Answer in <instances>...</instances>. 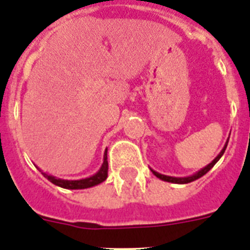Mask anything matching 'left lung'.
Instances as JSON below:
<instances>
[{"label": "left lung", "mask_w": 250, "mask_h": 250, "mask_svg": "<svg viewBox=\"0 0 250 250\" xmlns=\"http://www.w3.org/2000/svg\"><path fill=\"white\" fill-rule=\"evenodd\" d=\"M228 143H229V139L227 140V143H225V146H224V148L221 149V151L217 154V157L215 158L214 161L211 162L210 164H208L206 167L201 168V169L198 170V172H196V173H193L192 176H188V177H170V176H166V174H161V173H158V172H155V170H153L150 168V170L153 172V174H154L155 177H158L159 180L162 181H166V182H170V183H178V185H185V183H189V182H193V181L198 180V178H201L204 174H206L208 172V170L211 169V168L214 167L215 164L217 163V161L220 159L221 157H223L224 154V151H225V149H227L228 146Z\"/></svg>", "instance_id": "8db88e82"}]
</instances>
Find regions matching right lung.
Wrapping results in <instances>:
<instances>
[{"label": "right lung", "mask_w": 250, "mask_h": 250, "mask_svg": "<svg viewBox=\"0 0 250 250\" xmlns=\"http://www.w3.org/2000/svg\"><path fill=\"white\" fill-rule=\"evenodd\" d=\"M38 169L42 172V174L45 177L46 180L50 181L53 185L55 186H59L62 188L67 189H83V188H89V187L97 186L100 183L104 182L106 178H107V170H108V163H107V149L104 150V162H102V166L97 172H96L93 176L87 177V178H82V180H62V178H57V177L52 176V174H48L45 172H42L40 168Z\"/></svg>", "instance_id": "1"}]
</instances>
